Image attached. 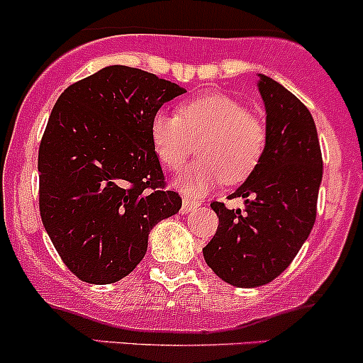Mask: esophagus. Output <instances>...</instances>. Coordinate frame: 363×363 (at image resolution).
<instances>
[{
	"label": "esophagus",
	"instance_id": "obj_1",
	"mask_svg": "<svg viewBox=\"0 0 363 363\" xmlns=\"http://www.w3.org/2000/svg\"><path fill=\"white\" fill-rule=\"evenodd\" d=\"M199 207H200L199 202H195V200H191V199H184V200H182L181 212H182V214H188V212L196 211Z\"/></svg>",
	"mask_w": 363,
	"mask_h": 363
}]
</instances>
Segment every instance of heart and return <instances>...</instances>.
I'll return each instance as SVG.
<instances>
[{
	"label": "heart",
	"mask_w": 363,
	"mask_h": 363,
	"mask_svg": "<svg viewBox=\"0 0 363 363\" xmlns=\"http://www.w3.org/2000/svg\"><path fill=\"white\" fill-rule=\"evenodd\" d=\"M152 147L167 170L188 163L199 142L202 160L177 181L189 196H200L226 179L244 181L265 151L267 131L262 121L235 98L211 93L179 107L177 113L156 112L149 126Z\"/></svg>",
	"instance_id": "b5f03b06"
}]
</instances>
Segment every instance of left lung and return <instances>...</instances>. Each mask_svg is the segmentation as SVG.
Returning a JSON list of instances; mask_svg holds the SVG:
<instances>
[{"instance_id": "obj_1", "label": "left lung", "mask_w": 363, "mask_h": 363, "mask_svg": "<svg viewBox=\"0 0 363 363\" xmlns=\"http://www.w3.org/2000/svg\"><path fill=\"white\" fill-rule=\"evenodd\" d=\"M258 89L267 112V144L250 177L232 195L246 208L212 202L219 225L203 258L225 283L255 288L288 269L316 221L323 160L316 124L294 93L267 75Z\"/></svg>"}]
</instances>
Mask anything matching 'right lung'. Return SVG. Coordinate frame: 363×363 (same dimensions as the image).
Returning <instances> with one entry per match:
<instances>
[{
  "instance_id": "add662e5",
  "label": "right lung",
  "mask_w": 363,
  "mask_h": 363,
  "mask_svg": "<svg viewBox=\"0 0 363 363\" xmlns=\"http://www.w3.org/2000/svg\"><path fill=\"white\" fill-rule=\"evenodd\" d=\"M184 87L113 65L65 89L38 149L40 216L65 265L84 283L126 277L149 232L177 214L149 126Z\"/></svg>"
}]
</instances>
